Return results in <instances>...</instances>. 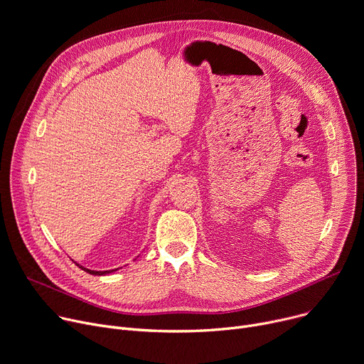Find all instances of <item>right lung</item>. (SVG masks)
<instances>
[{
  "label": "right lung",
  "instance_id": "add662e5",
  "mask_svg": "<svg viewBox=\"0 0 364 364\" xmlns=\"http://www.w3.org/2000/svg\"><path fill=\"white\" fill-rule=\"evenodd\" d=\"M77 266H80V264H77ZM84 272H87L88 274H92V276H106V274H110V273H113V272H116L117 269H114V270H106V272H97V270H90V269H87V267H82V266H80Z\"/></svg>",
  "mask_w": 364,
  "mask_h": 364
}]
</instances>
